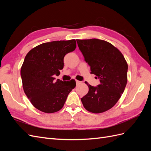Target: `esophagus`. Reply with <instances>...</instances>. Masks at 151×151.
Returning <instances> with one entry per match:
<instances>
[{
  "label": "esophagus",
  "mask_w": 151,
  "mask_h": 151,
  "mask_svg": "<svg viewBox=\"0 0 151 151\" xmlns=\"http://www.w3.org/2000/svg\"><path fill=\"white\" fill-rule=\"evenodd\" d=\"M76 84H79L81 83V81H77V80H76Z\"/></svg>",
  "instance_id": "esophagus-1"
}]
</instances>
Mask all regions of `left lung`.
I'll return each instance as SVG.
<instances>
[{
    "mask_svg": "<svg viewBox=\"0 0 151 151\" xmlns=\"http://www.w3.org/2000/svg\"><path fill=\"white\" fill-rule=\"evenodd\" d=\"M77 45L100 84L89 87L81 98L86 109L100 113L111 108L120 98L127 83L128 65L122 53L113 45L99 39L77 40Z\"/></svg>",
    "mask_w": 151,
    "mask_h": 151,
    "instance_id": "obj_1",
    "label": "left lung"
}]
</instances>
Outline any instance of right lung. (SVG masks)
I'll use <instances>...</instances> for the list:
<instances>
[{"label":"right lung","mask_w":151,"mask_h":151,"mask_svg":"<svg viewBox=\"0 0 151 151\" xmlns=\"http://www.w3.org/2000/svg\"><path fill=\"white\" fill-rule=\"evenodd\" d=\"M76 48L75 40L42 43L27 53L21 68L22 87L32 104L40 111L52 113L63 106L76 83L74 79L55 82L63 69V58Z\"/></svg>","instance_id":"1"}]
</instances>
